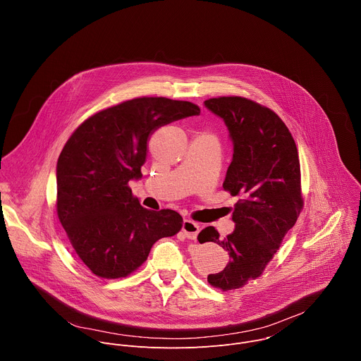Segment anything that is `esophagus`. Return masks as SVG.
<instances>
[{
  "label": "esophagus",
  "mask_w": 361,
  "mask_h": 361,
  "mask_svg": "<svg viewBox=\"0 0 361 361\" xmlns=\"http://www.w3.org/2000/svg\"><path fill=\"white\" fill-rule=\"evenodd\" d=\"M199 224L192 221V220H185L183 221V226H182V231L185 233V235L189 238V240H195L199 234Z\"/></svg>",
  "instance_id": "1"
}]
</instances>
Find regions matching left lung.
Wrapping results in <instances>:
<instances>
[{"label":"left lung","mask_w":361,"mask_h":361,"mask_svg":"<svg viewBox=\"0 0 361 361\" xmlns=\"http://www.w3.org/2000/svg\"><path fill=\"white\" fill-rule=\"evenodd\" d=\"M204 106L224 120L234 149L223 189L238 197L235 228L224 238L213 226L197 235L200 244L213 241L228 252L226 268L207 276L226 292L261 276L295 226L303 209L300 164L292 134L271 109L240 96L213 97Z\"/></svg>","instance_id":"left-lung-1"}]
</instances>
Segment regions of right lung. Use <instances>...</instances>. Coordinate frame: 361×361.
Here are the masks:
<instances>
[{"label": "right lung", "mask_w": 361, "mask_h": 361, "mask_svg": "<svg viewBox=\"0 0 361 361\" xmlns=\"http://www.w3.org/2000/svg\"><path fill=\"white\" fill-rule=\"evenodd\" d=\"M199 113L190 102L137 97L90 116L65 144L56 166V212L94 275L133 274L155 241L182 228L178 212L142 207L128 182L141 178L147 142L157 128Z\"/></svg>", "instance_id": "1"}]
</instances>
